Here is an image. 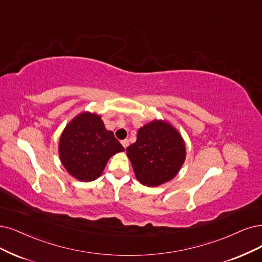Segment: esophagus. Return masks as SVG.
<instances>
[{
	"mask_svg": "<svg viewBox=\"0 0 262 262\" xmlns=\"http://www.w3.org/2000/svg\"><path fill=\"white\" fill-rule=\"evenodd\" d=\"M121 143H122V146L126 149L128 147V144H129V141H128V139H124V140H122L121 141Z\"/></svg>",
	"mask_w": 262,
	"mask_h": 262,
	"instance_id": "obj_1",
	"label": "esophagus"
}]
</instances>
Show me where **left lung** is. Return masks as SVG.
<instances>
[{"label":"left lung","instance_id":"obj_1","mask_svg":"<svg viewBox=\"0 0 262 262\" xmlns=\"http://www.w3.org/2000/svg\"><path fill=\"white\" fill-rule=\"evenodd\" d=\"M137 179L158 187L177 175L186 159L180 134L163 121H153L138 130L137 140L126 149Z\"/></svg>","mask_w":262,"mask_h":262}]
</instances>
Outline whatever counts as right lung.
Here are the masks:
<instances>
[{
	"mask_svg": "<svg viewBox=\"0 0 262 262\" xmlns=\"http://www.w3.org/2000/svg\"><path fill=\"white\" fill-rule=\"evenodd\" d=\"M124 151L100 116L90 112L77 115L66 126L59 140V156L68 172L81 181L98 178L115 153Z\"/></svg>",
	"mask_w": 262,
	"mask_h": 262,
	"instance_id": "obj_1",
	"label": "right lung"
}]
</instances>
